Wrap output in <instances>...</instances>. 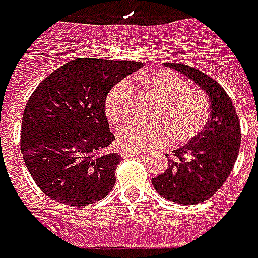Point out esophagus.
I'll list each match as a JSON object with an SVG mask.
<instances>
[{
    "label": "esophagus",
    "instance_id": "34e87169",
    "mask_svg": "<svg viewBox=\"0 0 258 258\" xmlns=\"http://www.w3.org/2000/svg\"><path fill=\"white\" fill-rule=\"evenodd\" d=\"M143 153H140V152H124L123 153V157H134V156H142Z\"/></svg>",
    "mask_w": 258,
    "mask_h": 258
}]
</instances>
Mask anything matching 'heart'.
<instances>
[{"label":"heart","mask_w":258,"mask_h":258,"mask_svg":"<svg viewBox=\"0 0 258 258\" xmlns=\"http://www.w3.org/2000/svg\"><path fill=\"white\" fill-rule=\"evenodd\" d=\"M143 94L157 101L151 120L153 124L128 123L135 109V94L128 82L112 86L105 101L107 119L114 125L125 124L118 135L124 152H146L165 147L170 138L178 144L190 142L201 134L209 119L206 94L197 86L187 85L182 76L173 71L147 73L136 79Z\"/></svg>","instance_id":"b5f03b06"}]
</instances>
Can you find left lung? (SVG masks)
Returning <instances> with one entry per match:
<instances>
[{
  "instance_id": "left-lung-1",
  "label": "left lung",
  "mask_w": 258,
  "mask_h": 258,
  "mask_svg": "<svg viewBox=\"0 0 258 258\" xmlns=\"http://www.w3.org/2000/svg\"><path fill=\"white\" fill-rule=\"evenodd\" d=\"M196 82L210 99V120L191 142L174 149L162 174L152 178L160 196L181 205H196L211 198L226 182L239 155L241 131L233 103L213 77L183 64L164 62Z\"/></svg>"
}]
</instances>
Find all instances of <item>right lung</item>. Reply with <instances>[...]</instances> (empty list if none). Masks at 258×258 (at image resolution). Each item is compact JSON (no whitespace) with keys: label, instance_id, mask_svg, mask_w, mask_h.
<instances>
[{"label":"right lung","instance_id":"right-lung-1","mask_svg":"<svg viewBox=\"0 0 258 258\" xmlns=\"http://www.w3.org/2000/svg\"><path fill=\"white\" fill-rule=\"evenodd\" d=\"M142 67L139 61L76 59L34 90L23 112L21 152L49 198L86 206L111 191L122 157L109 151L115 138L105 101L112 86Z\"/></svg>","mask_w":258,"mask_h":258}]
</instances>
